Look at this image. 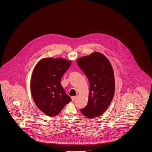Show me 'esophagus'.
<instances>
[{
    "label": "esophagus",
    "instance_id": "esophagus-1",
    "mask_svg": "<svg viewBox=\"0 0 152 152\" xmlns=\"http://www.w3.org/2000/svg\"><path fill=\"white\" fill-rule=\"evenodd\" d=\"M76 97H77V96H72V97H71L72 100V101H74V100H75V99H76Z\"/></svg>",
    "mask_w": 152,
    "mask_h": 152
}]
</instances>
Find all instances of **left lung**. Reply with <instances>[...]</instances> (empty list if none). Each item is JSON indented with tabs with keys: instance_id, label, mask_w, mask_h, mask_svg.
I'll return each mask as SVG.
<instances>
[{
	"instance_id": "left-lung-1",
	"label": "left lung",
	"mask_w": 152,
	"mask_h": 152,
	"mask_svg": "<svg viewBox=\"0 0 152 152\" xmlns=\"http://www.w3.org/2000/svg\"><path fill=\"white\" fill-rule=\"evenodd\" d=\"M77 63L87 76L90 86L87 106L80 111L84 116L92 119L102 115L113 98V69L106 56L97 52L79 58Z\"/></svg>"
}]
</instances>
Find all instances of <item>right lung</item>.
<instances>
[{
	"mask_svg": "<svg viewBox=\"0 0 152 152\" xmlns=\"http://www.w3.org/2000/svg\"><path fill=\"white\" fill-rule=\"evenodd\" d=\"M71 62L63 58H43L34 68L31 92L37 108L47 116L57 115L71 101L60 82Z\"/></svg>",
	"mask_w": 152,
	"mask_h": 152,
	"instance_id": "right-lung-1",
	"label": "right lung"
}]
</instances>
